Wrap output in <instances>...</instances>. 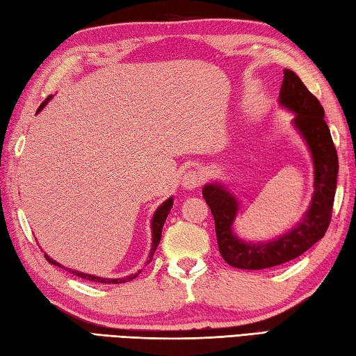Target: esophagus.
<instances>
[{
  "mask_svg": "<svg viewBox=\"0 0 356 356\" xmlns=\"http://www.w3.org/2000/svg\"><path fill=\"white\" fill-rule=\"evenodd\" d=\"M202 180H203L202 171H199V170H190V171H186L184 176H182V185H184L185 190L193 191L197 186H200Z\"/></svg>",
  "mask_w": 356,
  "mask_h": 356,
  "instance_id": "34e87169",
  "label": "esophagus"
}]
</instances>
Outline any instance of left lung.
<instances>
[{
	"mask_svg": "<svg viewBox=\"0 0 356 356\" xmlns=\"http://www.w3.org/2000/svg\"><path fill=\"white\" fill-rule=\"evenodd\" d=\"M278 104L293 113L292 125L303 138L314 163V194L311 205L292 229L268 241H246L234 232L240 209L236 194L220 182L202 188L216 222V236L223 260L238 269H266L305 254L324 237L332 217L337 191L338 156L320 101L292 70H284Z\"/></svg>",
	"mask_w": 356,
	"mask_h": 356,
	"instance_id": "8db88e82",
	"label": "left lung"
}]
</instances>
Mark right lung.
<instances>
[{"label": "right lung", "instance_id": "add662e5", "mask_svg": "<svg viewBox=\"0 0 356 356\" xmlns=\"http://www.w3.org/2000/svg\"><path fill=\"white\" fill-rule=\"evenodd\" d=\"M50 99H51V96H49L47 99H45V101L40 105V108H38L36 113H40V111L45 107V105H47V102H49ZM172 202H174L172 197L166 199V200L162 203V205L154 211L153 218H151V232H153V243H151V249H149L148 259H147V261H145V266H148V263L151 261V259H153V255H154V252H156V249H157L159 243H161L162 228H163V223H165V220H166V217H168L170 211H171V208H172ZM44 257H45V260H47L50 264H55V266H59V268H63V269H65V270H69V272H72L73 275H76V277L86 278V280H92V282H97V283H107V284H108V283H113V284L127 283V282H130V280L138 277V275L140 274V272H142V270H138V272H136V274L127 275V277H124V278H102V277H97V275L86 274V272H79V270H74V269H67V268L63 266V264H59L58 261L50 259V257H49L47 254H44Z\"/></svg>", "mask_w": 356, "mask_h": 356}]
</instances>
